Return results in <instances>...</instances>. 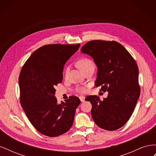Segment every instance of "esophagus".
I'll use <instances>...</instances> for the list:
<instances>
[{
	"label": "esophagus",
	"instance_id": "1",
	"mask_svg": "<svg viewBox=\"0 0 156 156\" xmlns=\"http://www.w3.org/2000/svg\"><path fill=\"white\" fill-rule=\"evenodd\" d=\"M79 99H80V100L81 101V102L84 101V97L83 96H79Z\"/></svg>",
	"mask_w": 156,
	"mask_h": 156
}]
</instances>
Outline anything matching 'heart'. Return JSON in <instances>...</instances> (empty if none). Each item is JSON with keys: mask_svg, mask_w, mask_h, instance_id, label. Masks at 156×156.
<instances>
[{"mask_svg": "<svg viewBox=\"0 0 156 156\" xmlns=\"http://www.w3.org/2000/svg\"><path fill=\"white\" fill-rule=\"evenodd\" d=\"M94 65L92 61L88 58H81L80 60H78L77 62V66L78 67L81 69L83 72H84V70H86L88 68H89L90 66ZM68 67H66L64 71V73L66 74L68 72ZM77 92L79 93H81V94H84L87 92V88L85 87H78L75 89Z\"/></svg>", "mask_w": 156, "mask_h": 156, "instance_id": "heart-1", "label": "heart"}]
</instances>
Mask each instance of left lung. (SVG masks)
<instances>
[{
    "instance_id": "obj_1",
    "label": "left lung",
    "mask_w": 156,
    "mask_h": 156,
    "mask_svg": "<svg viewBox=\"0 0 156 156\" xmlns=\"http://www.w3.org/2000/svg\"><path fill=\"white\" fill-rule=\"evenodd\" d=\"M81 51L91 56L97 66L95 85L101 86V92H108L103 101L97 96L85 98L92 104L94 122L108 131L120 128L129 119L140 96L137 64L124 47L115 41H90Z\"/></svg>"
}]
</instances>
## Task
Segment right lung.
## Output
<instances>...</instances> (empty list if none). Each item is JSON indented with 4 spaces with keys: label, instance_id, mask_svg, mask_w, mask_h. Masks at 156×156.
Returning <instances> with one entry per match:
<instances>
[{
    "label": "right lung",
    "instance_id": "1",
    "mask_svg": "<svg viewBox=\"0 0 156 156\" xmlns=\"http://www.w3.org/2000/svg\"><path fill=\"white\" fill-rule=\"evenodd\" d=\"M79 47V44L42 46L31 55L21 70V105L32 126L44 135L59 136L73 125L79 98L72 96L58 104L55 94L56 86L62 81L65 63Z\"/></svg>",
    "mask_w": 156,
    "mask_h": 156
}]
</instances>
